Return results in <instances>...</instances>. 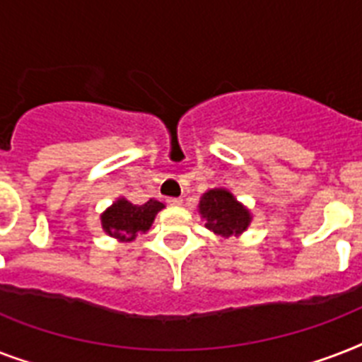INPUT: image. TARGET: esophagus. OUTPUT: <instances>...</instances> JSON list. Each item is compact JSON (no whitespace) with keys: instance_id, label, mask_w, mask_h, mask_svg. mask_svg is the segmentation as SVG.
Returning a JSON list of instances; mask_svg holds the SVG:
<instances>
[{"instance_id":"34e87169","label":"esophagus","mask_w":362,"mask_h":362,"mask_svg":"<svg viewBox=\"0 0 362 362\" xmlns=\"http://www.w3.org/2000/svg\"><path fill=\"white\" fill-rule=\"evenodd\" d=\"M167 204H170V206H178V204H182V199L180 197H169L167 199Z\"/></svg>"}]
</instances>
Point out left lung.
<instances>
[{
  "label": "left lung",
  "instance_id": "left-lung-1",
  "mask_svg": "<svg viewBox=\"0 0 362 362\" xmlns=\"http://www.w3.org/2000/svg\"><path fill=\"white\" fill-rule=\"evenodd\" d=\"M199 210L203 218H206V227L210 231L229 237L238 235L250 223L247 210L235 201L231 193L226 189H210L201 199Z\"/></svg>",
  "mask_w": 362,
  "mask_h": 362
}]
</instances>
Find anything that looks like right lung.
<instances>
[{"label":"right lung","mask_w":362,"mask_h":362,"mask_svg":"<svg viewBox=\"0 0 362 362\" xmlns=\"http://www.w3.org/2000/svg\"><path fill=\"white\" fill-rule=\"evenodd\" d=\"M161 209H163V203L153 201V199L142 204H133L125 199H120L101 216V223L110 237L120 238V240H133L139 233L150 229L153 218Z\"/></svg>","instance_id":"1"}]
</instances>
